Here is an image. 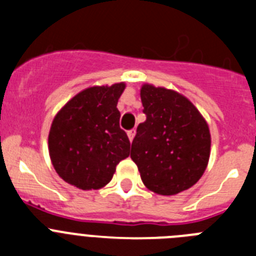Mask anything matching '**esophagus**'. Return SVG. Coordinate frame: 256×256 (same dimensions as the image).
<instances>
[{
  "mask_svg": "<svg viewBox=\"0 0 256 256\" xmlns=\"http://www.w3.org/2000/svg\"><path fill=\"white\" fill-rule=\"evenodd\" d=\"M126 134H128V138H130V141H132L133 138H134V134H136V130H130L126 132Z\"/></svg>",
  "mask_w": 256,
  "mask_h": 256,
  "instance_id": "obj_1",
  "label": "esophagus"
}]
</instances>
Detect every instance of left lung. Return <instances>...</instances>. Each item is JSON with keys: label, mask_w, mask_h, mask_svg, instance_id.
<instances>
[{"label": "left lung", "mask_w": 256, "mask_h": 256, "mask_svg": "<svg viewBox=\"0 0 256 256\" xmlns=\"http://www.w3.org/2000/svg\"><path fill=\"white\" fill-rule=\"evenodd\" d=\"M141 101L146 120L137 126L130 158L148 190L176 195L206 169L209 126L191 101L172 90L144 84Z\"/></svg>", "instance_id": "obj_1"}]
</instances>
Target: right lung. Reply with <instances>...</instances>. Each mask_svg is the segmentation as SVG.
I'll use <instances>...</instances> for the list:
<instances>
[{"label":"right lung","instance_id":"add662e5","mask_svg":"<svg viewBox=\"0 0 256 256\" xmlns=\"http://www.w3.org/2000/svg\"><path fill=\"white\" fill-rule=\"evenodd\" d=\"M126 84L79 92L52 122L48 151L56 173L80 190H98L130 156V142L119 126L118 100Z\"/></svg>","mask_w":256,"mask_h":256}]
</instances>
